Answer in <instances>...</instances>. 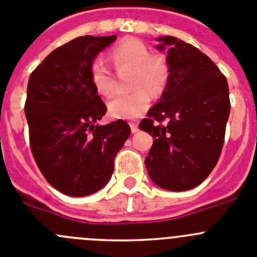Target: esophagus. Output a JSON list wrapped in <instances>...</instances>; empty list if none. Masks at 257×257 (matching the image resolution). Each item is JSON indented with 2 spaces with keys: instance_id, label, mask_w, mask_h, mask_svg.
<instances>
[{
  "instance_id": "esophagus-1",
  "label": "esophagus",
  "mask_w": 257,
  "mask_h": 257,
  "mask_svg": "<svg viewBox=\"0 0 257 257\" xmlns=\"http://www.w3.org/2000/svg\"><path fill=\"white\" fill-rule=\"evenodd\" d=\"M130 127H131V131H133V133H136V131L139 130L138 123H135V122H131V123H130Z\"/></svg>"
}]
</instances>
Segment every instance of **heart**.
Returning a JSON list of instances; mask_svg holds the SVG:
<instances>
[{"label": "heart", "instance_id": "heart-1", "mask_svg": "<svg viewBox=\"0 0 257 257\" xmlns=\"http://www.w3.org/2000/svg\"><path fill=\"white\" fill-rule=\"evenodd\" d=\"M109 58L118 71L133 70L131 88L138 89L128 95H117L108 102V112L114 118L134 119L143 116L150 107L152 94H161L169 80V61L163 53H150L144 42L126 38L113 47ZM89 80L100 95H110L114 90V77L107 66L94 60L89 67Z\"/></svg>", "mask_w": 257, "mask_h": 257}]
</instances>
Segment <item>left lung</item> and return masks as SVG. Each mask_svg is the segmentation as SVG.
I'll list each match as a JSON object with an SVG mask.
<instances>
[{"label": "left lung", "instance_id": "1", "mask_svg": "<svg viewBox=\"0 0 257 257\" xmlns=\"http://www.w3.org/2000/svg\"><path fill=\"white\" fill-rule=\"evenodd\" d=\"M168 47L169 80L159 103L140 130L154 138L145 158L149 177L169 191L199 186L219 161L230 112L224 75L206 55L175 37L158 38Z\"/></svg>", "mask_w": 257, "mask_h": 257}]
</instances>
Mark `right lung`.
<instances>
[{
	"label": "right lung",
	"instance_id": "obj_1",
	"mask_svg": "<svg viewBox=\"0 0 257 257\" xmlns=\"http://www.w3.org/2000/svg\"><path fill=\"white\" fill-rule=\"evenodd\" d=\"M116 38H75L51 52L28 82L24 109L33 157L49 185L69 196H88L107 185L131 134L122 119L95 124L107 107L91 85L89 67Z\"/></svg>",
	"mask_w": 257,
	"mask_h": 257
}]
</instances>
